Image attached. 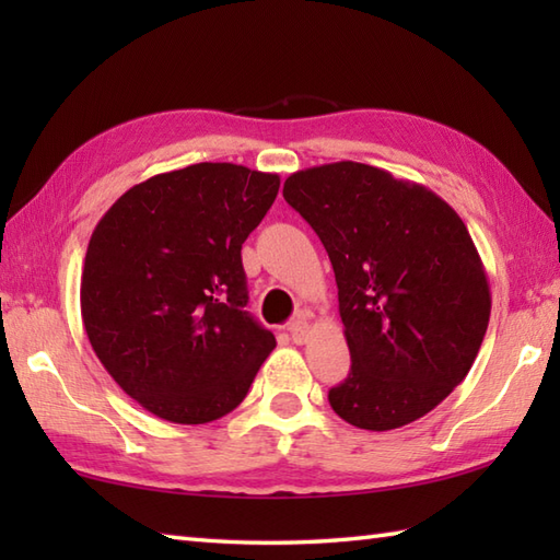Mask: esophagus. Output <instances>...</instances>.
I'll return each mask as SVG.
<instances>
[{"label":"esophagus","mask_w":560,"mask_h":560,"mask_svg":"<svg viewBox=\"0 0 560 560\" xmlns=\"http://www.w3.org/2000/svg\"><path fill=\"white\" fill-rule=\"evenodd\" d=\"M289 331H291L293 343H305L307 337H311V323H307L305 317H295L289 325Z\"/></svg>","instance_id":"esophagus-1"}]
</instances>
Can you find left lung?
I'll return each mask as SVG.
<instances>
[{"mask_svg":"<svg viewBox=\"0 0 560 560\" xmlns=\"http://www.w3.org/2000/svg\"><path fill=\"white\" fill-rule=\"evenodd\" d=\"M283 199L335 269L351 373L329 389L331 409L363 431L433 411L467 377L491 317L483 261L457 211L353 161L289 175Z\"/></svg>","mask_w":560,"mask_h":560,"instance_id":"obj_1","label":"left lung"}]
</instances>
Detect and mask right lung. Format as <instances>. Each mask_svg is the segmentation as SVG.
<instances>
[{
	"label": "right lung",
	"instance_id": "1",
	"mask_svg": "<svg viewBox=\"0 0 560 560\" xmlns=\"http://www.w3.org/2000/svg\"><path fill=\"white\" fill-rule=\"evenodd\" d=\"M279 185L277 173L195 163L129 187L93 231L83 327L115 383L159 419H221L277 347L245 311L241 247Z\"/></svg>",
	"mask_w": 560,
	"mask_h": 560
}]
</instances>
